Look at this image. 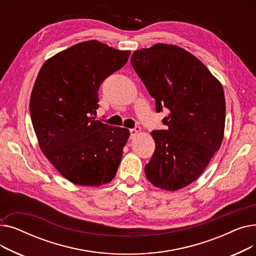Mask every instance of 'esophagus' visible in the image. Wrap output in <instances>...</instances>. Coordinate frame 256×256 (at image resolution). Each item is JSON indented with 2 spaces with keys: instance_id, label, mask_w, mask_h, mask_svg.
<instances>
[{
  "instance_id": "esophagus-1",
  "label": "esophagus",
  "mask_w": 256,
  "mask_h": 256,
  "mask_svg": "<svg viewBox=\"0 0 256 256\" xmlns=\"http://www.w3.org/2000/svg\"><path fill=\"white\" fill-rule=\"evenodd\" d=\"M130 137H136L137 135H139V134L141 132V128L140 126H136L134 128H130Z\"/></svg>"
}]
</instances>
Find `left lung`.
<instances>
[{
  "mask_svg": "<svg viewBox=\"0 0 256 256\" xmlns=\"http://www.w3.org/2000/svg\"><path fill=\"white\" fill-rule=\"evenodd\" d=\"M130 63L156 100V112L169 110L166 130L152 132L156 150L145 176L160 189L178 191L196 180L220 148L223 87L202 62L176 44L135 50Z\"/></svg>",
  "mask_w": 256,
  "mask_h": 256,
  "instance_id": "1",
  "label": "left lung"
}]
</instances>
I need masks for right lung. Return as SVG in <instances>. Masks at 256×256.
Listing matches in <instances>:
<instances>
[{"mask_svg":"<svg viewBox=\"0 0 256 256\" xmlns=\"http://www.w3.org/2000/svg\"><path fill=\"white\" fill-rule=\"evenodd\" d=\"M130 54L89 40L56 54L39 70L30 98L33 128L44 154L72 184L98 186L117 172L130 130L92 115L100 84Z\"/></svg>","mask_w":256,"mask_h":256,"instance_id":"add662e5","label":"right lung"}]
</instances>
